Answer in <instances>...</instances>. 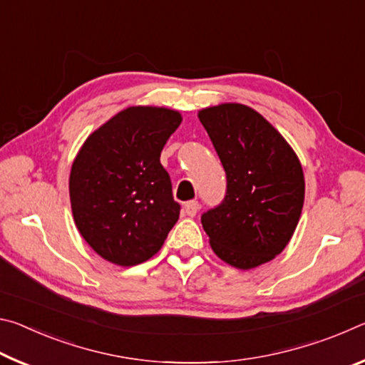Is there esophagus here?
I'll return each mask as SVG.
<instances>
[{"label": "esophagus", "instance_id": "obj_1", "mask_svg": "<svg viewBox=\"0 0 365 365\" xmlns=\"http://www.w3.org/2000/svg\"><path fill=\"white\" fill-rule=\"evenodd\" d=\"M197 209H200V202H197L196 200H191L188 202H185V212H187V215H190V217H195Z\"/></svg>", "mask_w": 365, "mask_h": 365}]
</instances>
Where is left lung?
<instances>
[{
    "label": "left lung",
    "instance_id": "obj_1",
    "mask_svg": "<svg viewBox=\"0 0 365 365\" xmlns=\"http://www.w3.org/2000/svg\"><path fill=\"white\" fill-rule=\"evenodd\" d=\"M227 177L225 196L201 215L209 243L238 269L285 250L304 202V175L282 135L255 109L220 104L200 110Z\"/></svg>",
    "mask_w": 365,
    "mask_h": 365
}]
</instances>
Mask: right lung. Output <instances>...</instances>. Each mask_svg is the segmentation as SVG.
Wrapping results in <instances>:
<instances>
[{
  "mask_svg": "<svg viewBox=\"0 0 365 365\" xmlns=\"http://www.w3.org/2000/svg\"><path fill=\"white\" fill-rule=\"evenodd\" d=\"M180 122L170 109L128 108L91 133L73 160V220L106 261H148L178 220L180 205L159 158Z\"/></svg>",
  "mask_w": 365,
  "mask_h": 365,
  "instance_id": "add662e5",
  "label": "right lung"
}]
</instances>
